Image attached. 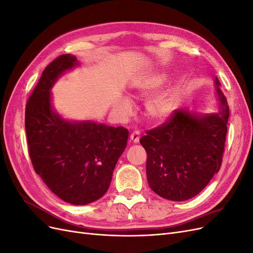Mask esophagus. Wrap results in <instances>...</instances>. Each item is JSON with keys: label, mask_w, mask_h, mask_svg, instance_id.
Returning a JSON list of instances; mask_svg holds the SVG:
<instances>
[{"label": "esophagus", "mask_w": 253, "mask_h": 253, "mask_svg": "<svg viewBox=\"0 0 253 253\" xmlns=\"http://www.w3.org/2000/svg\"><path fill=\"white\" fill-rule=\"evenodd\" d=\"M129 138H131V141L134 142V143L139 142V139H140V132L134 131V132L131 134V136H129Z\"/></svg>", "instance_id": "1"}]
</instances>
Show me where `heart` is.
I'll list each match as a JSON object with an SVG mask.
<instances>
[{
  "instance_id": "b5f03b06",
  "label": "heart",
  "mask_w": 253,
  "mask_h": 253,
  "mask_svg": "<svg viewBox=\"0 0 253 253\" xmlns=\"http://www.w3.org/2000/svg\"><path fill=\"white\" fill-rule=\"evenodd\" d=\"M162 84V77L152 78L150 81L144 83L143 85L139 87V94L147 96L150 93L155 91ZM175 97L171 94H165L150 100L145 105V113H147L148 118L152 121H163L171 116V114L175 109ZM122 109H124L126 113L131 111L132 102L129 99L124 98V100H122Z\"/></svg>"
}]
</instances>
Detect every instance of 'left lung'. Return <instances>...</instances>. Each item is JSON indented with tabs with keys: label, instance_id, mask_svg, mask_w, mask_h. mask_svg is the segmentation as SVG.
I'll return each mask as SVG.
<instances>
[{
	"label": "left lung",
	"instance_id": "1",
	"mask_svg": "<svg viewBox=\"0 0 253 253\" xmlns=\"http://www.w3.org/2000/svg\"><path fill=\"white\" fill-rule=\"evenodd\" d=\"M220 112L201 115L175 110L165 124L147 131L140 143L147 151L150 188L169 201L197 195L223 162L229 108L215 79Z\"/></svg>",
	"mask_w": 253,
	"mask_h": 253
}]
</instances>
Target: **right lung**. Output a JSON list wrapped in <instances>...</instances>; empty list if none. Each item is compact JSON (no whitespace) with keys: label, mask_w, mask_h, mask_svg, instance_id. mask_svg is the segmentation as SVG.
<instances>
[{"label":"right lung","mask_w":253,"mask_h":253,"mask_svg":"<svg viewBox=\"0 0 253 253\" xmlns=\"http://www.w3.org/2000/svg\"><path fill=\"white\" fill-rule=\"evenodd\" d=\"M78 64L66 53L45 67L26 104L25 128L30 160L45 185L68 204L86 205L108 191L128 131L94 121H67L52 110L53 83Z\"/></svg>","instance_id":"obj_1"}]
</instances>
